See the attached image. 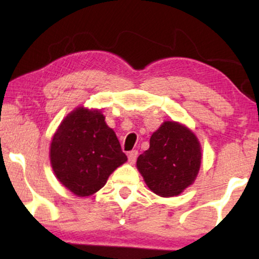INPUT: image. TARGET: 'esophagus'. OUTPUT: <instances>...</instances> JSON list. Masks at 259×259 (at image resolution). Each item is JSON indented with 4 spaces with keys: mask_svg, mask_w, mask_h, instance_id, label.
Listing matches in <instances>:
<instances>
[{
    "mask_svg": "<svg viewBox=\"0 0 259 259\" xmlns=\"http://www.w3.org/2000/svg\"><path fill=\"white\" fill-rule=\"evenodd\" d=\"M137 156H138V151H137V150H133V151H130L129 154H128L129 162H130V163H135V162H136Z\"/></svg>",
    "mask_w": 259,
    "mask_h": 259,
    "instance_id": "esophagus-1",
    "label": "esophagus"
}]
</instances>
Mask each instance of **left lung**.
Masks as SVG:
<instances>
[{
    "instance_id": "obj_1",
    "label": "left lung",
    "mask_w": 259,
    "mask_h": 259,
    "mask_svg": "<svg viewBox=\"0 0 259 259\" xmlns=\"http://www.w3.org/2000/svg\"><path fill=\"white\" fill-rule=\"evenodd\" d=\"M201 159L195 134L180 123L166 121L151 135L150 148L138 156L137 169L152 192L172 197L194 183Z\"/></svg>"
}]
</instances>
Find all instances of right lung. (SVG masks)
<instances>
[{
    "label": "right lung",
    "instance_id": "1",
    "mask_svg": "<svg viewBox=\"0 0 259 259\" xmlns=\"http://www.w3.org/2000/svg\"><path fill=\"white\" fill-rule=\"evenodd\" d=\"M100 110L83 107L65 117L50 144V163L62 184L78 197L95 194L126 162L115 131Z\"/></svg>",
    "mask_w": 259,
    "mask_h": 259
}]
</instances>
